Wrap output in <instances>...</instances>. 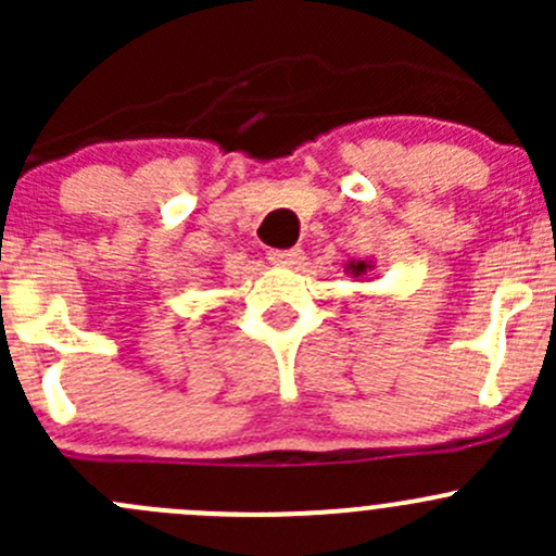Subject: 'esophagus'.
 <instances>
[{
    "label": "esophagus",
    "instance_id": "esophagus-1",
    "mask_svg": "<svg viewBox=\"0 0 556 556\" xmlns=\"http://www.w3.org/2000/svg\"><path fill=\"white\" fill-rule=\"evenodd\" d=\"M268 261L277 263V266L293 268L304 261V250H299V247H293V250H271L268 252Z\"/></svg>",
    "mask_w": 556,
    "mask_h": 556
}]
</instances>
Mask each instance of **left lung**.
Here are the masks:
<instances>
[{
    "label": "left lung",
    "mask_w": 556,
    "mask_h": 556,
    "mask_svg": "<svg viewBox=\"0 0 556 556\" xmlns=\"http://www.w3.org/2000/svg\"><path fill=\"white\" fill-rule=\"evenodd\" d=\"M374 266H377V263H374L371 257H366V261H355V257H352L344 266V271L350 274L352 279H357V282H368V274L374 271Z\"/></svg>",
    "instance_id": "8db88e82"
}]
</instances>
